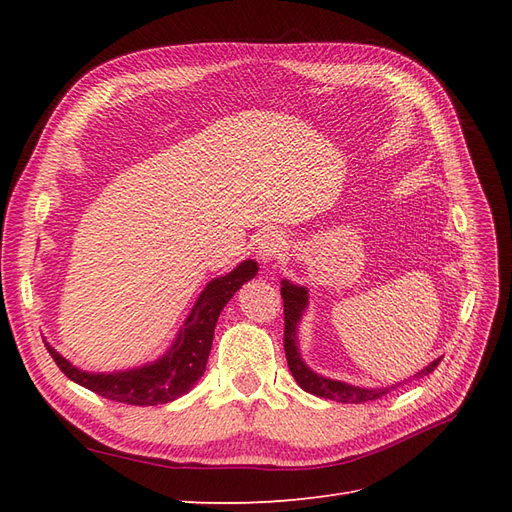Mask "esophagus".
I'll return each mask as SVG.
<instances>
[{
  "label": "esophagus",
  "instance_id": "obj_1",
  "mask_svg": "<svg viewBox=\"0 0 512 512\" xmlns=\"http://www.w3.org/2000/svg\"><path fill=\"white\" fill-rule=\"evenodd\" d=\"M284 247H286V241L280 232L269 230V232H265V235H260V239L256 243V252L262 262H275L282 256Z\"/></svg>",
  "mask_w": 512,
  "mask_h": 512
}]
</instances>
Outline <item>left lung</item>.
<instances>
[{"mask_svg": "<svg viewBox=\"0 0 512 512\" xmlns=\"http://www.w3.org/2000/svg\"><path fill=\"white\" fill-rule=\"evenodd\" d=\"M282 299H284V350L286 361L290 367V374L297 380L303 391L312 393L316 397L333 399L339 404H365V401H374L386 393H391L397 386L406 384L408 380H418L423 376H429L442 361V356L436 361H431L425 369L416 371V374L404 382H395L391 386H376V389H365V386H354L342 380H333L327 376H320L312 367H307L299 350V322L309 305V292L305 286L292 284L290 280H282Z\"/></svg>", "mask_w": 512, "mask_h": 512, "instance_id": "1", "label": "left lung"}]
</instances>
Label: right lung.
<instances>
[{
    "label": "right lung",
    "instance_id": "add662e5",
    "mask_svg": "<svg viewBox=\"0 0 512 512\" xmlns=\"http://www.w3.org/2000/svg\"><path fill=\"white\" fill-rule=\"evenodd\" d=\"M256 273L258 262L243 260L230 273L213 277L205 290L198 294L175 342L160 359L141 367L121 371H83L64 359L53 346L46 344V348H49L57 367L72 382L106 399L130 406L168 404V401H175L188 393L203 378L220 312L245 282L254 280Z\"/></svg>",
    "mask_w": 512,
    "mask_h": 512
}]
</instances>
